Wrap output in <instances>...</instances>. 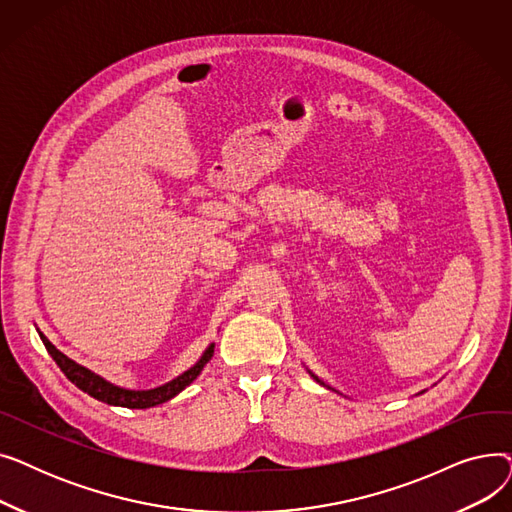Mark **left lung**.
<instances>
[{"instance_id":"1","label":"left lung","mask_w":512,"mask_h":512,"mask_svg":"<svg viewBox=\"0 0 512 512\" xmlns=\"http://www.w3.org/2000/svg\"><path fill=\"white\" fill-rule=\"evenodd\" d=\"M313 378H315V375H313ZM315 380H317V378H315ZM317 382H319V380H317Z\"/></svg>"}]
</instances>
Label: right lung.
<instances>
[{
  "instance_id": "obj_1",
  "label": "right lung",
  "mask_w": 512,
  "mask_h": 512,
  "mask_svg": "<svg viewBox=\"0 0 512 512\" xmlns=\"http://www.w3.org/2000/svg\"><path fill=\"white\" fill-rule=\"evenodd\" d=\"M39 336L47 348V353L51 355V359L56 361V365L62 369V373L76 388H80L101 402H107V405L126 407V409H149V407H157V405H161V402L174 398L178 392H182L188 384L197 378L201 369L207 365V361L213 357V344H211L203 353V357L199 359V363L188 371H184L182 375H178L176 380L159 386V388H153V390H124L110 382H105L103 378H99V375H95L87 367L78 365L72 359H68L66 355H62L58 348L53 346L41 332H39Z\"/></svg>"
}]
</instances>
